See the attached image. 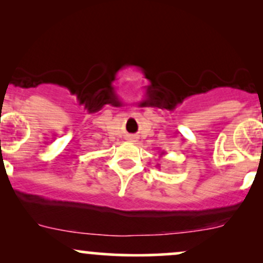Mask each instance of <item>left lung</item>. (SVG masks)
I'll return each mask as SVG.
<instances>
[{"instance_id": "obj_1", "label": "left lung", "mask_w": 263, "mask_h": 263, "mask_svg": "<svg viewBox=\"0 0 263 263\" xmlns=\"http://www.w3.org/2000/svg\"><path fill=\"white\" fill-rule=\"evenodd\" d=\"M163 155H164V152H161V157H162Z\"/></svg>"}]
</instances>
